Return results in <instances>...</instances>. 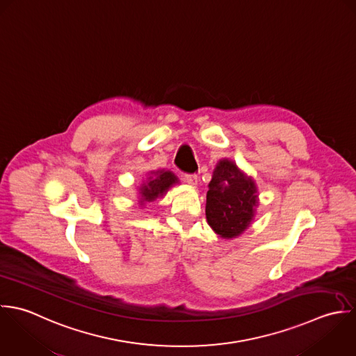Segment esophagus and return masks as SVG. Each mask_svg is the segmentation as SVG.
Here are the masks:
<instances>
[{"instance_id":"34e87169","label":"esophagus","mask_w":356,"mask_h":356,"mask_svg":"<svg viewBox=\"0 0 356 356\" xmlns=\"http://www.w3.org/2000/svg\"><path fill=\"white\" fill-rule=\"evenodd\" d=\"M183 180L190 186H197L198 184V176L197 175H184Z\"/></svg>"}]
</instances>
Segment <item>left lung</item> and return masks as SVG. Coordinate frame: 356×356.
Wrapping results in <instances>:
<instances>
[{"label": "left lung", "mask_w": 356, "mask_h": 356, "mask_svg": "<svg viewBox=\"0 0 356 356\" xmlns=\"http://www.w3.org/2000/svg\"><path fill=\"white\" fill-rule=\"evenodd\" d=\"M257 187L252 177L224 158L217 162L207 194V218L214 232L231 239L241 235L254 217Z\"/></svg>", "instance_id": "8db88e82"}]
</instances>
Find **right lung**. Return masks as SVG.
<instances>
[{"mask_svg": "<svg viewBox=\"0 0 356 356\" xmlns=\"http://www.w3.org/2000/svg\"><path fill=\"white\" fill-rule=\"evenodd\" d=\"M177 181V177L170 170H152L147 180H144L142 186L139 187L140 205H144L145 202H154L158 198H162L168 193V190Z\"/></svg>", "mask_w": 356, "mask_h": 356, "instance_id": "right-lung-1", "label": "right lung"}]
</instances>
